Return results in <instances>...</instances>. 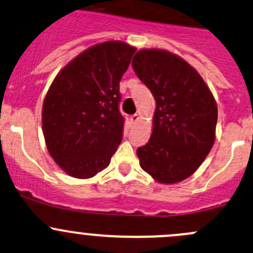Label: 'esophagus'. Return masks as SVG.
<instances>
[{
    "label": "esophagus",
    "mask_w": 253,
    "mask_h": 253,
    "mask_svg": "<svg viewBox=\"0 0 253 253\" xmlns=\"http://www.w3.org/2000/svg\"><path fill=\"white\" fill-rule=\"evenodd\" d=\"M138 120H139V115H138V114H134V115H132L131 118H129V121H131L132 124H135Z\"/></svg>",
    "instance_id": "34e87169"
}]
</instances>
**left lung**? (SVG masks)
I'll return each mask as SVG.
<instances>
[{
    "instance_id": "left-lung-1",
    "label": "left lung",
    "mask_w": 253,
    "mask_h": 253,
    "mask_svg": "<svg viewBox=\"0 0 253 253\" xmlns=\"http://www.w3.org/2000/svg\"><path fill=\"white\" fill-rule=\"evenodd\" d=\"M132 66L156 102L153 133L137 149L140 167L162 184L182 182L213 147L216 100L198 71L173 53L140 49Z\"/></svg>"
}]
</instances>
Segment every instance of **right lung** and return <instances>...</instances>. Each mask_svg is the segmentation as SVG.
Returning a JSON list of instances; mask_svg holds the SVG:
<instances>
[{
  "instance_id": "add662e5",
  "label": "right lung",
  "mask_w": 253,
  "mask_h": 253,
  "mask_svg": "<svg viewBox=\"0 0 253 253\" xmlns=\"http://www.w3.org/2000/svg\"><path fill=\"white\" fill-rule=\"evenodd\" d=\"M135 48L121 41L89 47L60 70L42 106V129L53 160L71 177L103 171L122 140L120 81Z\"/></svg>"
}]
</instances>
